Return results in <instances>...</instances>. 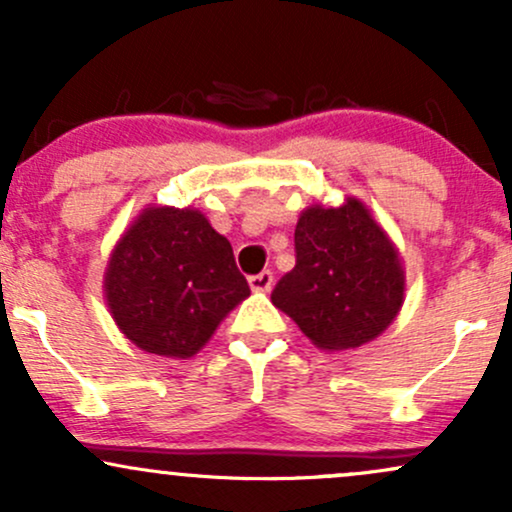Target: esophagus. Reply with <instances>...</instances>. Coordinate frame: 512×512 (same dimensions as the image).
<instances>
[{"label": "esophagus", "instance_id": "esophagus-1", "mask_svg": "<svg viewBox=\"0 0 512 512\" xmlns=\"http://www.w3.org/2000/svg\"><path fill=\"white\" fill-rule=\"evenodd\" d=\"M248 284H250L252 291L267 293L269 289H272V284H274V274L269 272V269H264V272H260V274H252L250 279H248Z\"/></svg>", "mask_w": 512, "mask_h": 512}]
</instances>
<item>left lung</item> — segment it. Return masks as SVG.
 Wrapping results in <instances>:
<instances>
[{"instance_id":"left-lung-1","label":"left lung","mask_w":512,"mask_h":512,"mask_svg":"<svg viewBox=\"0 0 512 512\" xmlns=\"http://www.w3.org/2000/svg\"><path fill=\"white\" fill-rule=\"evenodd\" d=\"M296 267L279 279L272 303L317 349L344 351L383 334L404 303V269L366 204H313L296 226Z\"/></svg>"}]
</instances>
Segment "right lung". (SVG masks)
I'll use <instances>...</instances> for the list:
<instances>
[{"label":"right lung","instance_id":"add662e5","mask_svg":"<svg viewBox=\"0 0 512 512\" xmlns=\"http://www.w3.org/2000/svg\"><path fill=\"white\" fill-rule=\"evenodd\" d=\"M103 289L129 342L168 358L195 356L250 296L231 243L190 207H146L117 240Z\"/></svg>","mask_w":512,"mask_h":512}]
</instances>
